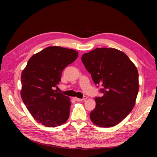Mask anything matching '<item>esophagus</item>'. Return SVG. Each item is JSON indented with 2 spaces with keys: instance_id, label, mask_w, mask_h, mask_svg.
Listing matches in <instances>:
<instances>
[{
  "instance_id": "34e87169",
  "label": "esophagus",
  "mask_w": 157,
  "mask_h": 157,
  "mask_svg": "<svg viewBox=\"0 0 157 157\" xmlns=\"http://www.w3.org/2000/svg\"><path fill=\"white\" fill-rule=\"evenodd\" d=\"M87 99L86 96H84L83 98L82 99H80V98H74V99L75 101H85L86 99Z\"/></svg>"
}]
</instances>
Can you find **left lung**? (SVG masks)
<instances>
[{"instance_id":"8db88e82","label":"left lung","mask_w":157,"mask_h":157,"mask_svg":"<svg viewBox=\"0 0 157 157\" xmlns=\"http://www.w3.org/2000/svg\"><path fill=\"white\" fill-rule=\"evenodd\" d=\"M81 60L103 94L95 98L90 119L99 127L117 125L135 105L139 90L136 67L124 52L112 48H96L83 54Z\"/></svg>"}]
</instances>
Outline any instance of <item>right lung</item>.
<instances>
[{"mask_svg":"<svg viewBox=\"0 0 157 157\" xmlns=\"http://www.w3.org/2000/svg\"><path fill=\"white\" fill-rule=\"evenodd\" d=\"M78 57V52L59 46H49L33 55L21 76V96L28 111L42 125L56 127L68 120L70 98L57 87L63 70Z\"/></svg>","mask_w":157,"mask_h":157,"instance_id":"obj_1","label":"right lung"}]
</instances>
